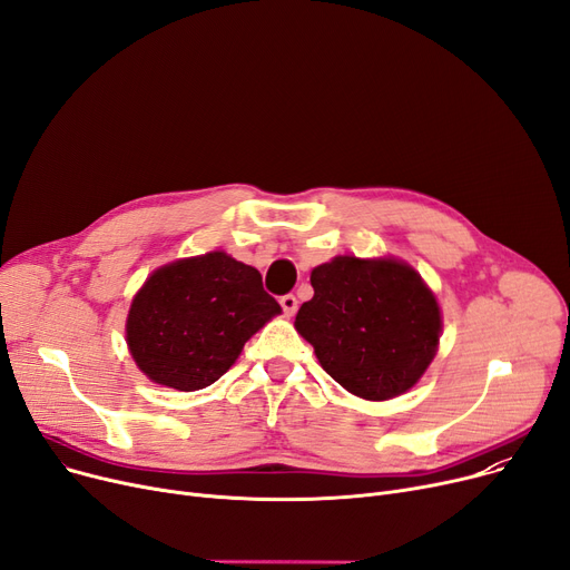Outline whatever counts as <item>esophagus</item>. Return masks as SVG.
<instances>
[{"mask_svg":"<svg viewBox=\"0 0 570 570\" xmlns=\"http://www.w3.org/2000/svg\"><path fill=\"white\" fill-rule=\"evenodd\" d=\"M279 305H282V309H284L286 316H293L295 309H297V297H295L293 293H286V295L279 297Z\"/></svg>","mask_w":570,"mask_h":570,"instance_id":"34e87169","label":"esophagus"}]
</instances>
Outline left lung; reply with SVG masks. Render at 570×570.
I'll use <instances>...</instances> for the list:
<instances>
[{
	"mask_svg": "<svg viewBox=\"0 0 570 570\" xmlns=\"http://www.w3.org/2000/svg\"><path fill=\"white\" fill-rule=\"evenodd\" d=\"M314 297L295 331L348 393L383 402L413 387L436 355L441 309L411 265L335 256L312 269Z\"/></svg>",
	"mask_w": 570,
	"mask_h": 570,
	"instance_id": "left-lung-1",
	"label": "left lung"
}]
</instances>
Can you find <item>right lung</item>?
I'll return each instance as SVG.
<instances>
[{
  "instance_id": "add662e5",
  "label": "right lung",
  "mask_w": 570,
  "mask_h": 570,
  "mask_svg": "<svg viewBox=\"0 0 570 570\" xmlns=\"http://www.w3.org/2000/svg\"><path fill=\"white\" fill-rule=\"evenodd\" d=\"M279 312L256 267L209 252L147 277L127 316V344L147 379L191 393L224 376L245 342Z\"/></svg>"
}]
</instances>
